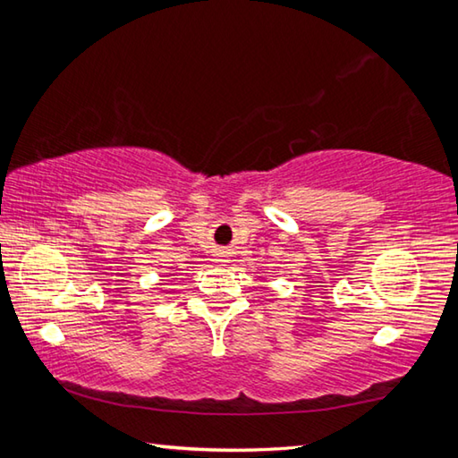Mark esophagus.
<instances>
[{"label":"esophagus","instance_id":"esophagus-1","mask_svg":"<svg viewBox=\"0 0 458 458\" xmlns=\"http://www.w3.org/2000/svg\"><path fill=\"white\" fill-rule=\"evenodd\" d=\"M214 259H216V262H226L228 260V250L218 248V250H216V254H214Z\"/></svg>","mask_w":458,"mask_h":458}]
</instances>
